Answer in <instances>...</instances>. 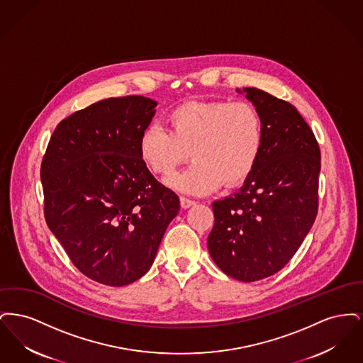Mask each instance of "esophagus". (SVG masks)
<instances>
[{
	"instance_id": "esophagus-1",
	"label": "esophagus",
	"mask_w": 363,
	"mask_h": 363,
	"mask_svg": "<svg viewBox=\"0 0 363 363\" xmlns=\"http://www.w3.org/2000/svg\"><path fill=\"white\" fill-rule=\"evenodd\" d=\"M179 203H181V207L184 208V209H186V208L191 207V206L196 204V201L186 199V197H179Z\"/></svg>"
}]
</instances>
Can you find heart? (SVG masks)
Returning <instances> with one entry per match:
<instances>
[{"label": "heart", "instance_id": "1", "mask_svg": "<svg viewBox=\"0 0 363 363\" xmlns=\"http://www.w3.org/2000/svg\"><path fill=\"white\" fill-rule=\"evenodd\" d=\"M166 132L152 123L138 138V155L150 172L167 177L190 156L194 162L175 175L174 188L206 194L245 182L259 163L264 128L249 102H186L166 114Z\"/></svg>", "mask_w": 363, "mask_h": 363}]
</instances>
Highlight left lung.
I'll use <instances>...</instances> for the list:
<instances>
[{
	"instance_id": "left-lung-1",
	"label": "left lung",
	"mask_w": 363,
	"mask_h": 363,
	"mask_svg": "<svg viewBox=\"0 0 363 363\" xmlns=\"http://www.w3.org/2000/svg\"><path fill=\"white\" fill-rule=\"evenodd\" d=\"M243 91L262 120V151L241 189L212 204L208 250L225 275L256 281L293 259L314 223L321 154L293 104L259 88Z\"/></svg>"
}]
</instances>
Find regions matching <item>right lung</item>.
Segmentation results:
<instances>
[{
  "instance_id": "add662e5",
  "label": "right lung",
  "mask_w": 363,
  "mask_h": 363,
  "mask_svg": "<svg viewBox=\"0 0 363 363\" xmlns=\"http://www.w3.org/2000/svg\"><path fill=\"white\" fill-rule=\"evenodd\" d=\"M140 95L108 98L57 125L40 164L45 219L73 265L121 287L147 274L179 211L138 155L155 114Z\"/></svg>"
}]
</instances>
